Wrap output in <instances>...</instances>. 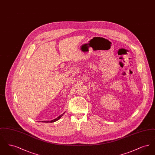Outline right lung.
<instances>
[{
  "label": "right lung",
  "mask_w": 155,
  "mask_h": 155,
  "mask_svg": "<svg viewBox=\"0 0 155 155\" xmlns=\"http://www.w3.org/2000/svg\"><path fill=\"white\" fill-rule=\"evenodd\" d=\"M64 114V113L63 114H62L61 115H60V116H59V117H58V118H55V119H54V120H51V121H43V122H46V123H48V122L49 123V122H51V123H53V122L56 121L57 120H59V118H61V116H63V115Z\"/></svg>",
  "instance_id": "1"
}]
</instances>
